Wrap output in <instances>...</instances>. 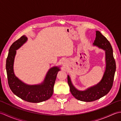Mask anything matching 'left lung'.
Returning <instances> with one entry per match:
<instances>
[{
	"mask_svg": "<svg viewBox=\"0 0 121 121\" xmlns=\"http://www.w3.org/2000/svg\"><path fill=\"white\" fill-rule=\"evenodd\" d=\"M96 38L93 46L104 50L106 56V68L102 79L95 85L88 87L84 91H79L73 85L70 76L68 75V82L72 95L76 99L82 101H94L106 96L112 88L116 71V63L111 44L99 31L96 30Z\"/></svg>",
	"mask_w": 121,
	"mask_h": 121,
	"instance_id": "1",
	"label": "left lung"
}]
</instances>
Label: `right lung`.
I'll return each instance as SVG.
<instances>
[{"instance_id": "right-lung-1", "label": "right lung", "mask_w": 121, "mask_h": 121, "mask_svg": "<svg viewBox=\"0 0 121 121\" xmlns=\"http://www.w3.org/2000/svg\"><path fill=\"white\" fill-rule=\"evenodd\" d=\"M27 39L26 36L23 35L10 46L6 66L8 81L10 89L18 97L27 102L39 103L46 101L52 96L56 75L60 69V66H56L50 68L43 81L39 84L29 85L20 80L14 72V59L17 50L23 45Z\"/></svg>"}]
</instances>
